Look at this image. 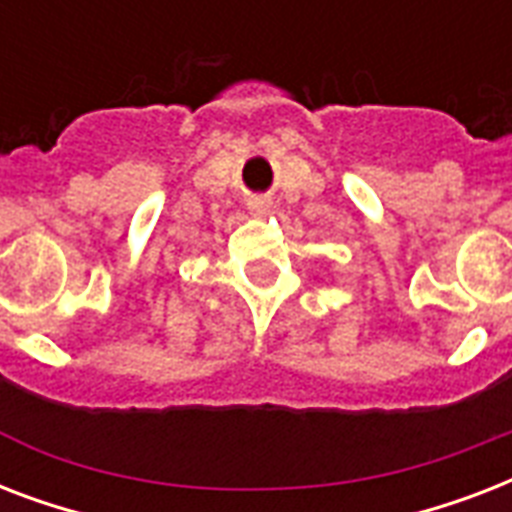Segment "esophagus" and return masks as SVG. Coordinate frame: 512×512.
Here are the masks:
<instances>
[{
	"mask_svg": "<svg viewBox=\"0 0 512 512\" xmlns=\"http://www.w3.org/2000/svg\"><path fill=\"white\" fill-rule=\"evenodd\" d=\"M247 209H249V215H255V217L271 215V199H268V196H249Z\"/></svg>",
	"mask_w": 512,
	"mask_h": 512,
	"instance_id": "obj_1",
	"label": "esophagus"
}]
</instances>
